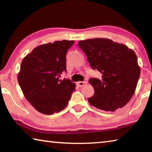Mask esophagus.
<instances>
[{
	"mask_svg": "<svg viewBox=\"0 0 152 152\" xmlns=\"http://www.w3.org/2000/svg\"><path fill=\"white\" fill-rule=\"evenodd\" d=\"M87 84L86 81H82V82H78L76 83L77 85H78L79 87H82L83 86L85 85V84Z\"/></svg>",
	"mask_w": 152,
	"mask_h": 152,
	"instance_id": "1",
	"label": "esophagus"
}]
</instances>
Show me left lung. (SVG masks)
Masks as SVG:
<instances>
[{
    "mask_svg": "<svg viewBox=\"0 0 152 152\" xmlns=\"http://www.w3.org/2000/svg\"><path fill=\"white\" fill-rule=\"evenodd\" d=\"M78 46L92 69L102 74L101 80L89 79L94 90L89 103L111 112L124 107L134 94L140 76L135 53L127 45L106 38L80 41Z\"/></svg>",
    "mask_w": 152,
    "mask_h": 152,
    "instance_id": "8db88e82",
    "label": "left lung"
}]
</instances>
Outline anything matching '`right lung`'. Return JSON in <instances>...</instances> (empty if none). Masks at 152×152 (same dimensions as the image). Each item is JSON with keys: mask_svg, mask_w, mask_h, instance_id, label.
<instances>
[{"mask_svg": "<svg viewBox=\"0 0 152 152\" xmlns=\"http://www.w3.org/2000/svg\"><path fill=\"white\" fill-rule=\"evenodd\" d=\"M74 41H56L37 46L23 58L18 82L25 97L43 114L61 111L70 99L76 84L59 79L66 72V53Z\"/></svg>", "mask_w": 152, "mask_h": 152, "instance_id": "add662e5", "label": "right lung"}]
</instances>
